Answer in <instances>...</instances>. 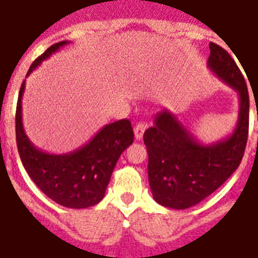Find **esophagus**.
<instances>
[{
    "mask_svg": "<svg viewBox=\"0 0 258 258\" xmlns=\"http://www.w3.org/2000/svg\"><path fill=\"white\" fill-rule=\"evenodd\" d=\"M146 128H147V124H146V123H138V124L135 125L134 133H135V138H137V141H141L142 138H143V134H145Z\"/></svg>",
    "mask_w": 258,
    "mask_h": 258,
    "instance_id": "1",
    "label": "esophagus"
}]
</instances>
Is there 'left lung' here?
I'll use <instances>...</instances> for the list:
<instances>
[{"mask_svg":"<svg viewBox=\"0 0 258 258\" xmlns=\"http://www.w3.org/2000/svg\"><path fill=\"white\" fill-rule=\"evenodd\" d=\"M208 67L240 99L238 120L225 139L204 145L172 112L163 109L143 135L149 153V182L154 200L166 208H191L214 192L238 169L249 130V93L230 54L210 42Z\"/></svg>","mask_w":258,"mask_h":258,"instance_id":"8db88e82","label":"left lung"}]
</instances>
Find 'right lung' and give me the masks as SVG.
<instances>
[{
  "label": "right lung",
  "instance_id": "obj_1",
  "mask_svg": "<svg viewBox=\"0 0 258 258\" xmlns=\"http://www.w3.org/2000/svg\"><path fill=\"white\" fill-rule=\"evenodd\" d=\"M68 41L49 46L30 66L29 76L44 60L57 52ZM22 82L16 109V141L26 172L46 197L71 209H86L99 204L105 194L117 159L134 142L128 119L104 125L95 137L72 153L49 154L37 149L26 137L22 125Z\"/></svg>",
  "mask_w": 258,
  "mask_h": 258
}]
</instances>
